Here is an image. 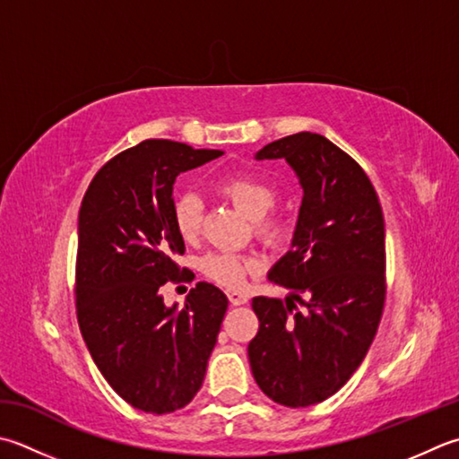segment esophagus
<instances>
[{
	"label": "esophagus",
	"instance_id": "34e87169",
	"mask_svg": "<svg viewBox=\"0 0 459 459\" xmlns=\"http://www.w3.org/2000/svg\"><path fill=\"white\" fill-rule=\"evenodd\" d=\"M227 296H229V300H230L232 307H240V304H247L248 302L247 296L242 294V292H238V290H229Z\"/></svg>",
	"mask_w": 459,
	"mask_h": 459
}]
</instances>
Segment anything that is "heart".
<instances>
[{
  "mask_svg": "<svg viewBox=\"0 0 459 459\" xmlns=\"http://www.w3.org/2000/svg\"><path fill=\"white\" fill-rule=\"evenodd\" d=\"M219 191L245 212L248 219L256 221V230L268 245H276L284 238V224L278 219H268L264 214L273 209L276 203V191L255 177L237 175L229 177L219 185ZM175 227L183 238H195L201 229L203 221V201L199 195L185 193L175 203ZM255 260L237 256L230 253H217L203 260L204 273L212 276L214 281L227 286H238L248 273L255 271Z\"/></svg>",
  "mask_w": 459,
  "mask_h": 459,
  "instance_id": "heart-1",
  "label": "heart"
}]
</instances>
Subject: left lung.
<instances>
[{"label":"left lung","instance_id":"obj_1","mask_svg":"<svg viewBox=\"0 0 459 459\" xmlns=\"http://www.w3.org/2000/svg\"><path fill=\"white\" fill-rule=\"evenodd\" d=\"M255 159H284L302 188L290 250L268 281L290 296L253 299L260 328L248 344L258 388L273 402L307 408L350 380L368 354L385 296V224L370 178L316 133L268 143ZM307 293V311L290 298ZM295 312L292 313L291 310Z\"/></svg>","mask_w":459,"mask_h":459}]
</instances>
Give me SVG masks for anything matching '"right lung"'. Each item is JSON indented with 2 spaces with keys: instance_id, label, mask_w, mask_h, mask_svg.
I'll return each instance as SVG.
<instances>
[{
  "instance_id": "right-lung-1",
  "label": "right lung",
  "mask_w": 459,
  "mask_h": 459,
  "mask_svg": "<svg viewBox=\"0 0 459 459\" xmlns=\"http://www.w3.org/2000/svg\"><path fill=\"white\" fill-rule=\"evenodd\" d=\"M224 155L147 139L111 159L89 185L77 222V320L99 372L133 408L170 414L201 390L229 299L199 282L185 307L177 281L185 240L175 227L177 177Z\"/></svg>"
}]
</instances>
